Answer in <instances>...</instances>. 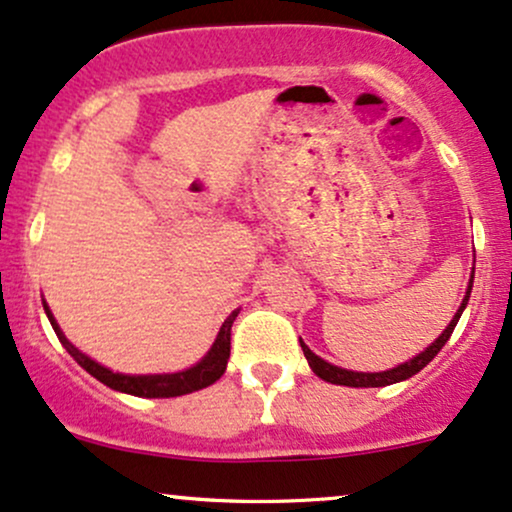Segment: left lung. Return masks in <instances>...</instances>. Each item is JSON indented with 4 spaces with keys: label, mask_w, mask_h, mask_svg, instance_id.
Masks as SVG:
<instances>
[{
    "label": "left lung",
    "mask_w": 512,
    "mask_h": 512,
    "mask_svg": "<svg viewBox=\"0 0 512 512\" xmlns=\"http://www.w3.org/2000/svg\"><path fill=\"white\" fill-rule=\"evenodd\" d=\"M472 284H474V272L469 276V284H467V293H464L460 308H457V313L452 315L450 325L445 327L443 334L436 339L433 344H428L421 354H416L414 358H409V361L399 363V366L390 368V370H383V373H358V370H346V368H339V366H332V363H327L325 358H320L313 351L308 349V344L301 339V349L305 358H308V366L313 368V373L317 378L327 380V383L332 385H346V387H385V385H392V383H402V380H409L411 375L419 373L421 368H426L428 363L436 358V354L440 349H443L445 342L450 339L452 330H455L457 320H460V315L464 313V308H467L469 303V293H472Z\"/></svg>",
    "instance_id": "1"
}]
</instances>
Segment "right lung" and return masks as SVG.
Wrapping results in <instances>:
<instances>
[{"instance_id":"right-lung-1","label":"right lung","mask_w":512,"mask_h":512,"mask_svg":"<svg viewBox=\"0 0 512 512\" xmlns=\"http://www.w3.org/2000/svg\"><path fill=\"white\" fill-rule=\"evenodd\" d=\"M43 308H45V315H48L52 330L57 334V339H60L64 349L69 351V356H72L74 361L86 370V373H91L93 378L101 380V383L108 385L110 390L125 392V395H134V397H149V399L190 395V392H197L202 390V387L214 385L216 380L226 373L228 356H231V327H233V320H236L240 313V310H233V313L223 320L221 330L216 334L211 349L204 354V358H199L195 366L178 370V373L127 375V373H115V370L101 366V363L93 361L91 356H86L84 351L76 349V346L64 337V332L60 330V325H57L55 315H52L50 305L45 303V298H43Z\"/></svg>"}]
</instances>
